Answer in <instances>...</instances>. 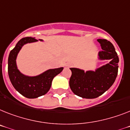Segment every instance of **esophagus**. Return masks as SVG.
Masks as SVG:
<instances>
[{
    "mask_svg": "<svg viewBox=\"0 0 130 130\" xmlns=\"http://www.w3.org/2000/svg\"><path fill=\"white\" fill-rule=\"evenodd\" d=\"M71 67V64L70 63H67V65H66V67H67V68H69V67Z\"/></svg>",
    "mask_w": 130,
    "mask_h": 130,
    "instance_id": "esophagus-1",
    "label": "esophagus"
}]
</instances>
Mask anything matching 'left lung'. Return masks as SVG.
Returning a JSON list of instances; mask_svg holds the SVG:
<instances>
[{"label": "left lung", "mask_w": 130, "mask_h": 130, "mask_svg": "<svg viewBox=\"0 0 130 130\" xmlns=\"http://www.w3.org/2000/svg\"><path fill=\"white\" fill-rule=\"evenodd\" d=\"M98 41L102 50L98 53V59L110 60L108 63L94 71L70 68L71 89L75 94L84 99H95L102 95L112 87L118 75L119 58L114 45L104 39H99Z\"/></svg>", "instance_id": "8db88e82"}]
</instances>
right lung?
<instances>
[{
  "instance_id": "1",
  "label": "right lung",
  "mask_w": 130,
  "mask_h": 130,
  "mask_svg": "<svg viewBox=\"0 0 130 130\" xmlns=\"http://www.w3.org/2000/svg\"><path fill=\"white\" fill-rule=\"evenodd\" d=\"M43 40L26 37L20 40L10 52L8 60V73L12 85L20 94L28 99H36L43 96L51 88L53 78L63 71V67L50 69L36 76H28L22 73L18 69L16 59L24 45Z\"/></svg>"
}]
</instances>
